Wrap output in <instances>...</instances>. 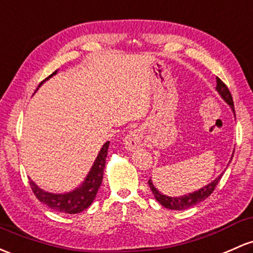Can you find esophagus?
Wrapping results in <instances>:
<instances>
[{"label": "esophagus", "mask_w": 253, "mask_h": 253, "mask_svg": "<svg viewBox=\"0 0 253 253\" xmlns=\"http://www.w3.org/2000/svg\"><path fill=\"white\" fill-rule=\"evenodd\" d=\"M124 144L126 146L127 150L132 151L135 148H139V146L143 144V137H141V133L137 129L129 132L128 134L126 135V138L124 139Z\"/></svg>", "instance_id": "obj_1"}]
</instances>
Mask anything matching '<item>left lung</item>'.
Segmentation results:
<instances>
[{"label": "left lung", "mask_w": 253, "mask_h": 253, "mask_svg": "<svg viewBox=\"0 0 253 253\" xmlns=\"http://www.w3.org/2000/svg\"><path fill=\"white\" fill-rule=\"evenodd\" d=\"M216 83H217V86H216V90H217V92L220 93L222 98H223L224 101H226L227 103L230 105L232 110L234 112V103H233L232 95H230L227 85L222 82L220 78H216ZM221 177H222V174L218 177H216L212 182H210L209 185L202 187L201 190L196 191V192H193V193L185 194V196H181V197L165 196V194L161 193L160 191L155 187L154 184H152L151 179H149L148 182L150 186V190L152 191L155 198H156V201L161 205H163V207L167 208V209H170V210H185V209H188V208H191V207H194L196 204L201 203V202H203L204 199H207L208 197H209L210 194L213 192V190H215L216 185L218 184V181L221 180Z\"/></svg>", "instance_id": "obj_1"}]
</instances>
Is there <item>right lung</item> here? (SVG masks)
Segmentation results:
<instances>
[{"instance_id": "add662e5", "label": "right lung", "mask_w": 253, "mask_h": 253, "mask_svg": "<svg viewBox=\"0 0 253 253\" xmlns=\"http://www.w3.org/2000/svg\"><path fill=\"white\" fill-rule=\"evenodd\" d=\"M57 71L50 74L48 78L43 80L38 87L43 84L44 82L51 78L54 74H56ZM108 148H109V141L102 146L101 151H99L98 156H97L95 163H93L92 168H91L90 173L86 176L85 181L83 182L79 187H77L74 191L71 192L56 194V193H49L45 192L44 190L38 187L32 180H30V186L32 188V192L37 197V199L42 203H44L50 209L55 210L59 212L65 213H78L84 211L87 209L91 204H92L93 199H95L97 191H98L99 186L103 180V173L105 167V158L108 155Z\"/></svg>"}]
</instances>
